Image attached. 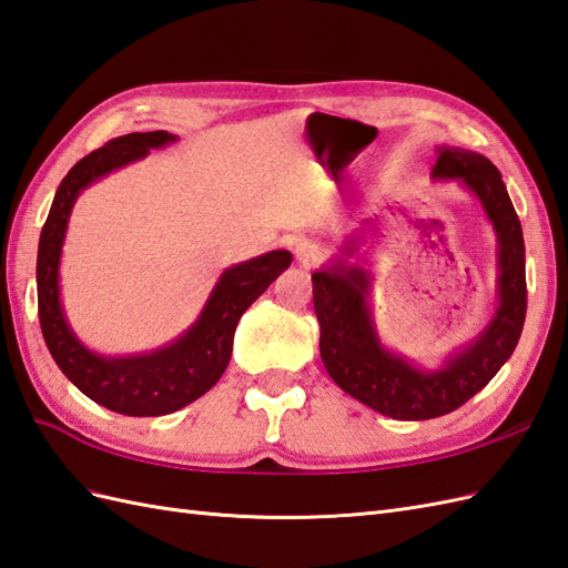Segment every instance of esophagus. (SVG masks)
I'll return each instance as SVG.
<instances>
[{
    "instance_id": "esophagus-1",
    "label": "esophagus",
    "mask_w": 568,
    "mask_h": 568,
    "mask_svg": "<svg viewBox=\"0 0 568 568\" xmlns=\"http://www.w3.org/2000/svg\"><path fill=\"white\" fill-rule=\"evenodd\" d=\"M295 254H297V258H300V264L307 266V268H310V266H316V264H322V258H324L322 244L310 242V240L297 242Z\"/></svg>"
}]
</instances>
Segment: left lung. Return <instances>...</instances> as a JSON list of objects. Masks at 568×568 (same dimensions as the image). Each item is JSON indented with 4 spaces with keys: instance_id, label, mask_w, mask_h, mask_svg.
<instances>
[{
    "instance_id": "8db88e82",
    "label": "left lung",
    "mask_w": 568,
    "mask_h": 568,
    "mask_svg": "<svg viewBox=\"0 0 568 568\" xmlns=\"http://www.w3.org/2000/svg\"><path fill=\"white\" fill-rule=\"evenodd\" d=\"M434 178H458L483 201L499 237L501 268L497 316L446 369L425 374L382 351L365 304L367 275L359 268L312 275L314 312L322 326L318 347L328 376L345 394L394 419L442 417L468 403L516 351L528 310L526 244L501 172L477 153L439 149Z\"/></svg>"
}]
</instances>
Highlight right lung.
I'll use <instances>...</instances> for the list:
<instances>
[{
	"label": "right lung",
	"mask_w": 568,
	"mask_h": 568,
	"mask_svg": "<svg viewBox=\"0 0 568 568\" xmlns=\"http://www.w3.org/2000/svg\"><path fill=\"white\" fill-rule=\"evenodd\" d=\"M170 141L174 136L168 132H134L81 158L57 189L38 244V316L50 355L81 394L129 417L174 413L213 388L230 362L232 338L242 314L293 261V254L278 250L227 268L199 322L163 351L120 359L85 351L64 322L57 287V266L71 206L83 186Z\"/></svg>",
	"instance_id": "1"
}]
</instances>
